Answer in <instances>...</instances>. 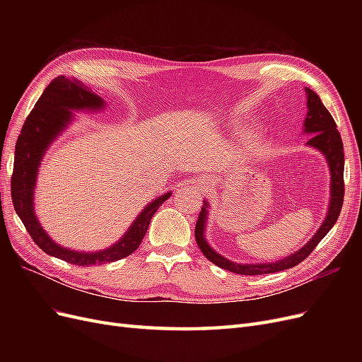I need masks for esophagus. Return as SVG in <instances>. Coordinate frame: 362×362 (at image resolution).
Masks as SVG:
<instances>
[{"label":"esophagus","mask_w":362,"mask_h":362,"mask_svg":"<svg viewBox=\"0 0 362 362\" xmlns=\"http://www.w3.org/2000/svg\"><path fill=\"white\" fill-rule=\"evenodd\" d=\"M199 184H204V185H205V182H204V181H199Z\"/></svg>","instance_id":"esophagus-1"}]
</instances>
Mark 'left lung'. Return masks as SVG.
Listing matches in <instances>:
<instances>
[{
    "label": "left lung",
    "instance_id": "1",
    "mask_svg": "<svg viewBox=\"0 0 362 362\" xmlns=\"http://www.w3.org/2000/svg\"><path fill=\"white\" fill-rule=\"evenodd\" d=\"M306 93V117L303 120V133L311 134L310 140L306 141V146L314 148L322 152L326 158L327 168L331 173V194H329V205H327V213L325 216V221L317 229V233L305 243L299 250L294 254L284 257L282 259L272 261V262H252V264H242V262H235L225 258L223 255L217 254V252L210 246V243L205 240V229L208 221V208L210 204L204 201V206L201 208V213L198 217V223L194 228V237L196 243L205 258L210 259L217 267L229 270L238 275H264V273L281 272L286 269H291L296 264H299L306 257H308L314 247L320 243V240L331 231L335 225L337 218L339 216L344 199V149L341 136H339L337 124L331 113L326 110L322 100L315 92H313L308 87H305Z\"/></svg>",
    "mask_w": 362,
    "mask_h": 362
}]
</instances>
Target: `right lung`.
Masks as SVG:
<instances>
[{"label": "right lung", "mask_w": 362, "mask_h": 362, "mask_svg": "<svg viewBox=\"0 0 362 362\" xmlns=\"http://www.w3.org/2000/svg\"><path fill=\"white\" fill-rule=\"evenodd\" d=\"M104 108L105 101L90 87L84 86L76 78L57 76L43 90L35 108L28 115L15 146L12 199L16 214L27 228L33 242L43 252L83 267L105 264L133 254L144 240L152 216L172 194V192H168L145 205L127 233L115 245L103 250L84 252L60 246L42 228L35 213V190L43 156L47 154L52 141L74 120L75 115L72 112H101Z\"/></svg>", "instance_id": "obj_1"}]
</instances>
